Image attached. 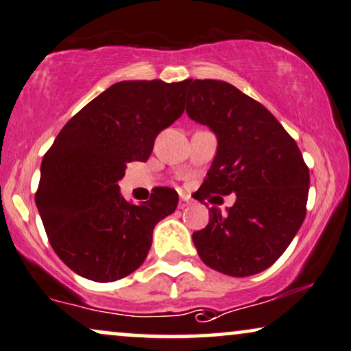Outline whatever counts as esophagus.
Returning a JSON list of instances; mask_svg holds the SVG:
<instances>
[{"label":"esophagus","mask_w":351,"mask_h":351,"mask_svg":"<svg viewBox=\"0 0 351 351\" xmlns=\"http://www.w3.org/2000/svg\"><path fill=\"white\" fill-rule=\"evenodd\" d=\"M189 205H190V198H189V197H180V200H179V208L184 210V208H187Z\"/></svg>","instance_id":"esophagus-1"}]
</instances>
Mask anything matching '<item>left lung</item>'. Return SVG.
Segmentation results:
<instances>
[{"instance_id": "obj_1", "label": "left lung", "mask_w": 351, "mask_h": 351, "mask_svg": "<svg viewBox=\"0 0 351 351\" xmlns=\"http://www.w3.org/2000/svg\"><path fill=\"white\" fill-rule=\"evenodd\" d=\"M185 88L190 119L218 136L197 200L236 193L228 213L211 206L193 244L213 270L261 274L278 261L304 221L309 169L296 141L261 102L224 81L187 80Z\"/></svg>"}]
</instances>
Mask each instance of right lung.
Segmentation results:
<instances>
[{"instance_id": "obj_1", "label": "right lung", "mask_w": 351, "mask_h": 351, "mask_svg": "<svg viewBox=\"0 0 351 351\" xmlns=\"http://www.w3.org/2000/svg\"><path fill=\"white\" fill-rule=\"evenodd\" d=\"M185 83L120 81L71 117L43 156L36 203L50 245L73 271L109 283L145 262L156 224L174 213V189L148 202L120 195L127 162L148 161L159 132L182 115Z\"/></svg>"}]
</instances>
